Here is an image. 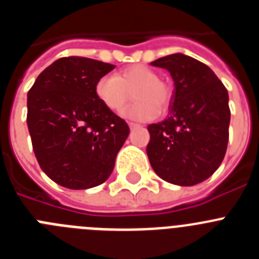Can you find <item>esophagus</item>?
Here are the masks:
<instances>
[{"instance_id": "1", "label": "esophagus", "mask_w": 259, "mask_h": 259, "mask_svg": "<svg viewBox=\"0 0 259 259\" xmlns=\"http://www.w3.org/2000/svg\"><path fill=\"white\" fill-rule=\"evenodd\" d=\"M128 127L131 128V130H134V128L140 127V125H139V124H136V123H128Z\"/></svg>"}]
</instances>
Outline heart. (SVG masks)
<instances>
[{"label":"heart","mask_w":259,"mask_h":259,"mask_svg":"<svg viewBox=\"0 0 259 259\" xmlns=\"http://www.w3.org/2000/svg\"><path fill=\"white\" fill-rule=\"evenodd\" d=\"M136 100L134 105L123 111V116L132 120H153L159 115V107L170 101V91L158 80V75L144 65H134L120 71L116 76L105 75L97 80L95 92L98 101L111 111H119L128 100L127 91Z\"/></svg>","instance_id":"1"}]
</instances>
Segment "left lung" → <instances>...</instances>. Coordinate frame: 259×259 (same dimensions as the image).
Wrapping results in <instances>:
<instances>
[{
	"mask_svg": "<svg viewBox=\"0 0 259 259\" xmlns=\"http://www.w3.org/2000/svg\"><path fill=\"white\" fill-rule=\"evenodd\" d=\"M150 65L170 72L174 95L168 116L148 127L149 162L164 182L192 187L217 171L227 150V89L209 66L183 53Z\"/></svg>",
	"mask_w": 259,
	"mask_h": 259,
	"instance_id": "8db88e82",
	"label": "left lung"
}]
</instances>
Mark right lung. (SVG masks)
<instances>
[{"instance_id": "right-lung-1", "label": "right lung", "mask_w": 259, "mask_h": 259, "mask_svg": "<svg viewBox=\"0 0 259 259\" xmlns=\"http://www.w3.org/2000/svg\"><path fill=\"white\" fill-rule=\"evenodd\" d=\"M115 66L84 57L53 62L27 95V125L41 170L68 189L102 184L130 128L98 101L95 87Z\"/></svg>"}]
</instances>
